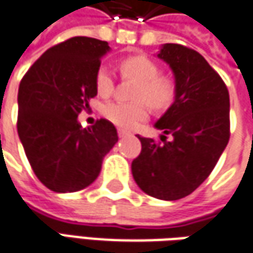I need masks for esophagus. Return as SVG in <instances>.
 <instances>
[{
	"instance_id": "obj_1",
	"label": "esophagus",
	"mask_w": 253,
	"mask_h": 253,
	"mask_svg": "<svg viewBox=\"0 0 253 253\" xmlns=\"http://www.w3.org/2000/svg\"><path fill=\"white\" fill-rule=\"evenodd\" d=\"M118 134L120 138H123V137H126V135H128L130 133H128L127 130H123V128H118Z\"/></svg>"
}]
</instances>
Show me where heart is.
<instances>
[{"label": "heart", "mask_w": 253, "mask_h": 253, "mask_svg": "<svg viewBox=\"0 0 253 253\" xmlns=\"http://www.w3.org/2000/svg\"><path fill=\"white\" fill-rule=\"evenodd\" d=\"M122 74L138 83L131 98L134 102H109L103 106V116L113 125L131 128L148 115V106L154 110L167 109L175 96V85L162 77L160 67L145 56H130L120 61ZM96 91L100 96H109L113 91V77L106 67H100L95 75ZM145 101V104L143 102Z\"/></svg>", "instance_id": "obj_1"}]
</instances>
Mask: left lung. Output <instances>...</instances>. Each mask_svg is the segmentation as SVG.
<instances>
[{
  "label": "left lung",
  "mask_w": 253,
  "mask_h": 253,
  "mask_svg": "<svg viewBox=\"0 0 253 253\" xmlns=\"http://www.w3.org/2000/svg\"><path fill=\"white\" fill-rule=\"evenodd\" d=\"M158 57L175 75V100L155 123L164 131L162 143L138 135L141 153L131 162V173L144 193L178 200L205 182L228 144L230 95L196 50L167 43Z\"/></svg>",
  "instance_id": "8db88e82"
}]
</instances>
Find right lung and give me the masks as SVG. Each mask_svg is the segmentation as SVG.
Listing matches in <instances>:
<instances>
[{
	"instance_id": "obj_1",
	"label": "right lung",
	"mask_w": 253,
	"mask_h": 253,
	"mask_svg": "<svg viewBox=\"0 0 253 253\" xmlns=\"http://www.w3.org/2000/svg\"><path fill=\"white\" fill-rule=\"evenodd\" d=\"M109 50L108 42L75 36L44 51L21 81L18 134L35 175L53 192L89 186L118 143L109 120L86 128L78 123L98 93L95 75Z\"/></svg>"
}]
</instances>
